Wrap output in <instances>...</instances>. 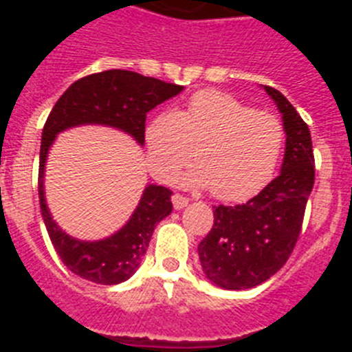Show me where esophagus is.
Returning a JSON list of instances; mask_svg holds the SVG:
<instances>
[{
    "label": "esophagus",
    "instance_id": "esophagus-1",
    "mask_svg": "<svg viewBox=\"0 0 352 352\" xmlns=\"http://www.w3.org/2000/svg\"><path fill=\"white\" fill-rule=\"evenodd\" d=\"M170 201H173L174 210H182V208H185L186 204H188V199H186L185 195H179V194H174Z\"/></svg>",
    "mask_w": 352,
    "mask_h": 352
}]
</instances>
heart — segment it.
I'll return each instance as SVG.
<instances>
[{
	"label": "heart",
	"instance_id": "obj_1",
	"mask_svg": "<svg viewBox=\"0 0 352 352\" xmlns=\"http://www.w3.org/2000/svg\"><path fill=\"white\" fill-rule=\"evenodd\" d=\"M148 166L157 178L170 182L190 160L197 167L186 183L210 186L220 201H245L272 179L284 148L280 120L254 111L229 93L203 89L185 109L164 111L144 132Z\"/></svg>",
	"mask_w": 352,
	"mask_h": 352
}]
</instances>
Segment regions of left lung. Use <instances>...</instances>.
Instances as JSON below:
<instances>
[{
    "label": "left lung",
    "mask_w": 352,
    "mask_h": 352,
    "mask_svg": "<svg viewBox=\"0 0 352 352\" xmlns=\"http://www.w3.org/2000/svg\"><path fill=\"white\" fill-rule=\"evenodd\" d=\"M264 89L282 113L287 133L280 176L245 204L213 206V227L197 247L208 278L234 291L263 284L287 263L316 176L309 125L278 89Z\"/></svg>",
    "instance_id": "obj_1"
}]
</instances>
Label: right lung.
<instances>
[{"label":"right lung","mask_w":352,"mask_h":352,"mask_svg":"<svg viewBox=\"0 0 352 352\" xmlns=\"http://www.w3.org/2000/svg\"><path fill=\"white\" fill-rule=\"evenodd\" d=\"M183 89L179 84L113 68L76 80L52 107L43 125L40 146V210L58 256L74 275L102 285L120 284L130 278L141 264L157 223L173 211V190L166 186H146L132 219L111 238L100 241L70 238L54 223L43 197V166L56 133L84 123H100L132 133L142 144L146 114Z\"/></svg>","instance_id":"obj_1"}]
</instances>
